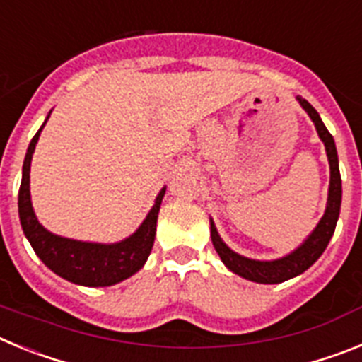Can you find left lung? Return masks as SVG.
<instances>
[{"label":"left lung","instance_id":"1","mask_svg":"<svg viewBox=\"0 0 362 362\" xmlns=\"http://www.w3.org/2000/svg\"><path fill=\"white\" fill-rule=\"evenodd\" d=\"M297 101L305 112L310 116V119L315 124L321 141L325 143L326 156H328V165H330V187H328V199H326V210L322 214L321 221L317 226L312 230L308 238L297 246L296 250L286 254L284 257L274 259V261H259V259L245 257V255L233 252L223 239H221L219 232H217L214 221L210 219V238H212L214 248L219 254L221 261L225 263V267L230 272L238 274V276L245 277L248 281L261 284H277L283 281H288L292 277H297L305 270H308L319 257L322 252L326 250V246L330 243L332 235L335 232V225H337L339 212H341V199H343V187H341V174H339V158L337 148H335V141L332 134L322 123L321 116L312 105L297 95Z\"/></svg>","mask_w":362,"mask_h":362}]
</instances>
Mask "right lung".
Returning a JSON list of instances; mask_svg holds the SVG:
<instances>
[{
	"label": "right lung",
	"mask_w": 362,
	"mask_h": 362,
	"mask_svg": "<svg viewBox=\"0 0 362 362\" xmlns=\"http://www.w3.org/2000/svg\"><path fill=\"white\" fill-rule=\"evenodd\" d=\"M52 112V110H50ZM50 112L37 134L32 137L23 161V175L18 196V212L25 238L32 245L37 257L49 267L54 274L74 284L81 286H112L121 281L129 279L146 263L156 238L158 226V214L161 209V201L166 187L159 190L153 206L146 214L139 228L117 243H90L78 241V239L62 238L57 233L49 232L37 221L36 212L32 209L30 199V163L32 153L36 150L40 134L50 117Z\"/></svg>",
	"instance_id": "right-lung-1"
}]
</instances>
